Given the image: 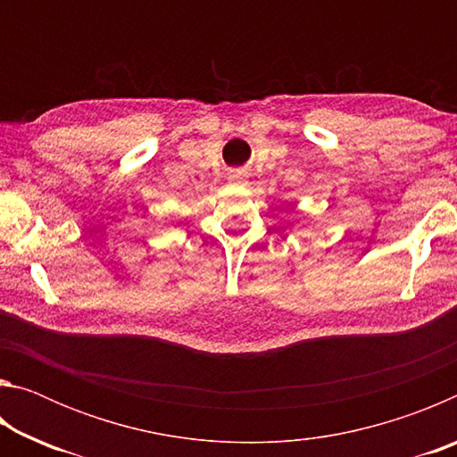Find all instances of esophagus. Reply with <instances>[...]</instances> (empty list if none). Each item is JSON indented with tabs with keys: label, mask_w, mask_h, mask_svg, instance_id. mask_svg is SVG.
<instances>
[{
	"label": "esophagus",
	"mask_w": 457,
	"mask_h": 457,
	"mask_svg": "<svg viewBox=\"0 0 457 457\" xmlns=\"http://www.w3.org/2000/svg\"><path fill=\"white\" fill-rule=\"evenodd\" d=\"M229 179H231V181H237V179H239V175H231Z\"/></svg>",
	"instance_id": "34e87169"
}]
</instances>
